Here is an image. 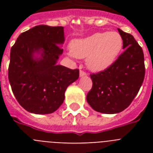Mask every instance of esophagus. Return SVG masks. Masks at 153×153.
Segmentation results:
<instances>
[{
	"instance_id": "esophagus-1",
	"label": "esophagus",
	"mask_w": 153,
	"mask_h": 153,
	"mask_svg": "<svg viewBox=\"0 0 153 153\" xmlns=\"http://www.w3.org/2000/svg\"><path fill=\"white\" fill-rule=\"evenodd\" d=\"M79 76H80V77L86 76V72L82 71H80V72H79Z\"/></svg>"
}]
</instances>
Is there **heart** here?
Instances as JSON below:
<instances>
[{"label":"heart","mask_w":153,"mask_h":153,"mask_svg":"<svg viewBox=\"0 0 153 153\" xmlns=\"http://www.w3.org/2000/svg\"><path fill=\"white\" fill-rule=\"evenodd\" d=\"M123 47V39L118 32H96L90 36L74 39L71 43L70 55L86 59L91 71H102L111 66Z\"/></svg>","instance_id":"1"}]
</instances>
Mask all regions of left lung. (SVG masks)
<instances>
[{
	"instance_id": "obj_1",
	"label": "left lung",
	"mask_w": 153,
	"mask_h": 153,
	"mask_svg": "<svg viewBox=\"0 0 153 153\" xmlns=\"http://www.w3.org/2000/svg\"><path fill=\"white\" fill-rule=\"evenodd\" d=\"M123 39L122 54L113 64L98 74H91L93 86L86 101L102 114H118L133 102L145 79L142 48L131 34L117 28Z\"/></svg>"
}]
</instances>
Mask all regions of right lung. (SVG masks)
<instances>
[{
	"mask_svg": "<svg viewBox=\"0 0 153 153\" xmlns=\"http://www.w3.org/2000/svg\"><path fill=\"white\" fill-rule=\"evenodd\" d=\"M63 27L37 25L18 36L11 48L8 80L20 105L35 114H51L79 77L78 69L58 65L63 52Z\"/></svg>",
	"mask_w": 153,
	"mask_h": 153,
	"instance_id": "obj_1",
	"label": "right lung"
}]
</instances>
